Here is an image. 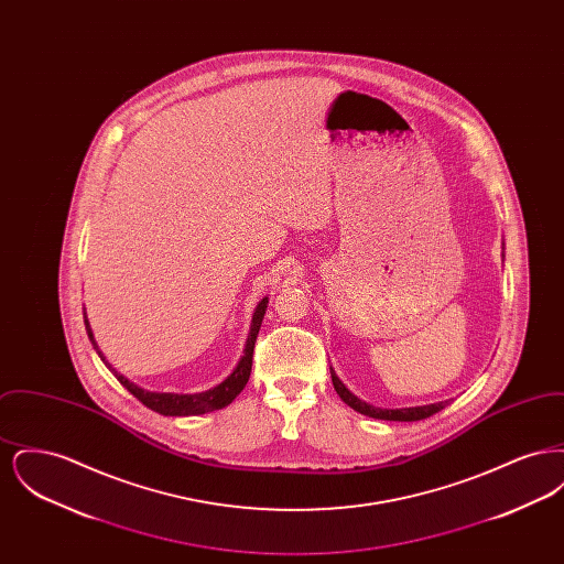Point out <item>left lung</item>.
Segmentation results:
<instances>
[{"mask_svg":"<svg viewBox=\"0 0 564 564\" xmlns=\"http://www.w3.org/2000/svg\"><path fill=\"white\" fill-rule=\"evenodd\" d=\"M332 370V368H329ZM332 382L336 393L340 395V400L350 405L352 410H357L359 414L372 416V419H380V421H403V423H412V421H423L430 419L431 414L440 412L448 402L430 403V405H414V408H400V410H382V408H375L370 403L361 402L357 395H352L349 389L343 384V380L336 376L332 370Z\"/></svg>","mask_w":564,"mask_h":564,"instance_id":"8db88e82","label":"left lung"}]
</instances>
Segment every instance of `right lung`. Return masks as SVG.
<instances>
[{
    "label": "right lung",
    "instance_id": "1",
    "mask_svg": "<svg viewBox=\"0 0 564 564\" xmlns=\"http://www.w3.org/2000/svg\"><path fill=\"white\" fill-rule=\"evenodd\" d=\"M267 304H269V297H262L260 304L256 306V313H253V319H251V329H249L247 345H245V355H242L241 361L237 364V368L232 370V375L228 376L224 382H219L214 389L203 391V393H194V395L152 393V391H145V389L137 387L134 382L127 380L124 376L118 375V372L109 366L108 361H106L104 352L97 347V343H95V338H93V332H90V325H88V319H86V313H84V323H86L88 338H90L93 347L99 352V357L108 364L109 370L120 380V384H122L124 389H129L139 402L143 403V405H148L150 410L159 412L162 416H196V414H205V412H214V410L226 408L228 403H232V400L241 393L242 387L247 384L249 375H251L253 347H256V338H258L260 325H262L264 313H267Z\"/></svg>",
    "mask_w": 564,
    "mask_h": 564
}]
</instances>
